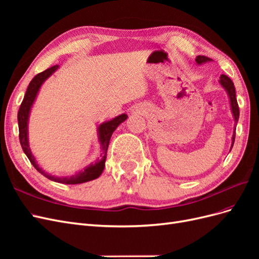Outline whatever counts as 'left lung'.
<instances>
[{
	"instance_id": "1",
	"label": "left lung",
	"mask_w": 259,
	"mask_h": 259,
	"mask_svg": "<svg viewBox=\"0 0 259 259\" xmlns=\"http://www.w3.org/2000/svg\"><path fill=\"white\" fill-rule=\"evenodd\" d=\"M208 60H210V59L208 57H205V56H198L197 58H195V61H197L199 65L203 64V62H206ZM221 83H222V85L224 86V88L226 89L227 93H228V95H229L231 110H232V113H233V116H234V121H236V125H237L238 120H239V115H240V109H239V105H238L237 97H236V89H234L233 82L229 79L228 76L223 74L221 76ZM234 139H236V127H234V132H233V135H232L231 149H232L233 144H234Z\"/></svg>"
}]
</instances>
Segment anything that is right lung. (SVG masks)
I'll return each instance as SVG.
<instances>
[{
  "mask_svg": "<svg viewBox=\"0 0 259 259\" xmlns=\"http://www.w3.org/2000/svg\"><path fill=\"white\" fill-rule=\"evenodd\" d=\"M57 68H58V66L56 65V66H53L49 69H46L45 71H43L41 73H37L29 83V86H28L27 92L25 94V97H23L22 103L20 105V108L18 110V115H17L20 145L22 147L23 152H25L26 155L28 156V159L31 162V164H32V165L36 168L38 173H41L46 178H49V179L53 180V182H56L59 184H67V185L83 184L86 182H90V180L98 178L101 175V173H103V170L105 168L108 146H109V142H110L112 133L115 131V128L119 126L122 122H124L127 119V115L121 114L119 116L114 117V119L111 121L103 123L99 126V130H98L99 131L98 132L99 142L101 145V150H103L105 155L100 160H98L96 163L91 164L90 166L86 167L84 170L80 171L79 174L72 175L70 177H55L48 173H45L42 168L38 167V165L35 162L34 156L30 151L29 144H28V117H29V113H30V109H31V107H32V104L36 97V94H37L38 90H40V88H41V85L55 71V70H57Z\"/></svg>",
  "mask_w": 259,
  "mask_h": 259,
  "instance_id": "right-lung-1",
  "label": "right lung"
}]
</instances>
